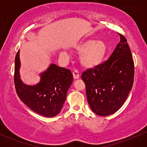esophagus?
<instances>
[{"instance_id": "1", "label": "esophagus", "mask_w": 147, "mask_h": 147, "mask_svg": "<svg viewBox=\"0 0 147 147\" xmlns=\"http://www.w3.org/2000/svg\"><path fill=\"white\" fill-rule=\"evenodd\" d=\"M72 75H73V77H74V79H79V76H80V75H79V72L77 71V70H75V71H73V72H72Z\"/></svg>"}]
</instances>
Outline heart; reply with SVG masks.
Segmentation results:
<instances>
[{"mask_svg":"<svg viewBox=\"0 0 147 147\" xmlns=\"http://www.w3.org/2000/svg\"><path fill=\"white\" fill-rule=\"evenodd\" d=\"M75 48L81 54V63L86 68H93L102 63L108 52V47L104 41L93 39L81 42L75 45ZM61 55L65 59L68 57L65 52H62Z\"/></svg>","mask_w":147,"mask_h":147,"instance_id":"b5f03b06","label":"heart"}]
</instances>
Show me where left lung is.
Segmentation results:
<instances>
[{
  "mask_svg": "<svg viewBox=\"0 0 147 147\" xmlns=\"http://www.w3.org/2000/svg\"><path fill=\"white\" fill-rule=\"evenodd\" d=\"M120 41L109 59L82 75L91 110L99 116L113 114L122 107L132 88L134 62L127 40Z\"/></svg>",
  "mask_w": 147,
  "mask_h": 147,
  "instance_id": "obj_1",
  "label": "left lung"
}]
</instances>
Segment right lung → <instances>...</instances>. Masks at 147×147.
Listing matches in <instances>:
<instances>
[{"label": "right lung", "instance_id": "right-lung-1", "mask_svg": "<svg viewBox=\"0 0 147 147\" xmlns=\"http://www.w3.org/2000/svg\"><path fill=\"white\" fill-rule=\"evenodd\" d=\"M19 50L15 57L14 84L20 99L30 109L45 117H55L59 113L66 99L67 92L73 81L69 69L55 64L41 73V81L34 86L23 84L20 77Z\"/></svg>", "mask_w": 147, "mask_h": 147}]
</instances>
